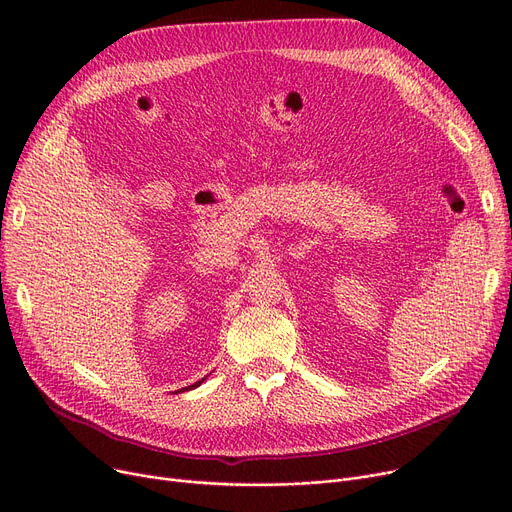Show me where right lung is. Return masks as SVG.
Returning a JSON list of instances; mask_svg holds the SVG:
<instances>
[{"label":"right lung","instance_id":"right-lung-1","mask_svg":"<svg viewBox=\"0 0 512 512\" xmlns=\"http://www.w3.org/2000/svg\"><path fill=\"white\" fill-rule=\"evenodd\" d=\"M205 380V378H203ZM203 380H199V382H195L193 386H188V388H182V390H178V392H184V390H193V388H197V386H201L203 384Z\"/></svg>","mask_w":512,"mask_h":512}]
</instances>
